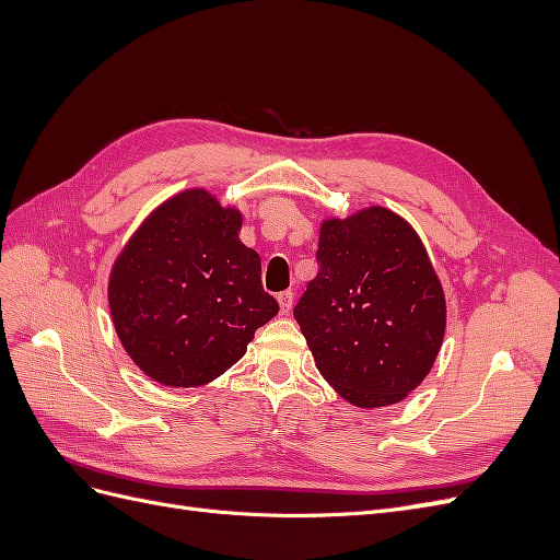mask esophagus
<instances>
[{
  "label": "esophagus",
  "mask_w": 560,
  "mask_h": 560,
  "mask_svg": "<svg viewBox=\"0 0 560 560\" xmlns=\"http://www.w3.org/2000/svg\"><path fill=\"white\" fill-rule=\"evenodd\" d=\"M278 303H280V311L287 315V313H290L292 311V303H294V294L290 292V290H287V292H280L278 294Z\"/></svg>",
  "instance_id": "1"
}]
</instances>
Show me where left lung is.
<instances>
[{"label":"left lung","instance_id":"8db88e82","mask_svg":"<svg viewBox=\"0 0 560 560\" xmlns=\"http://www.w3.org/2000/svg\"><path fill=\"white\" fill-rule=\"evenodd\" d=\"M315 257L294 317L319 374L360 409L401 401L430 374L446 331L425 245L376 206L322 222Z\"/></svg>","mask_w":560,"mask_h":560}]
</instances>
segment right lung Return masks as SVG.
Masks as SVG:
<instances>
[{
  "instance_id": "right-lung-1",
  "label": "right lung",
  "mask_w": 560,
  "mask_h": 560,
  "mask_svg": "<svg viewBox=\"0 0 560 560\" xmlns=\"http://www.w3.org/2000/svg\"><path fill=\"white\" fill-rule=\"evenodd\" d=\"M241 226L238 210L189 189L151 212L114 261V329L156 383L214 381L278 315V301L261 287L259 254L238 238Z\"/></svg>"
}]
</instances>
